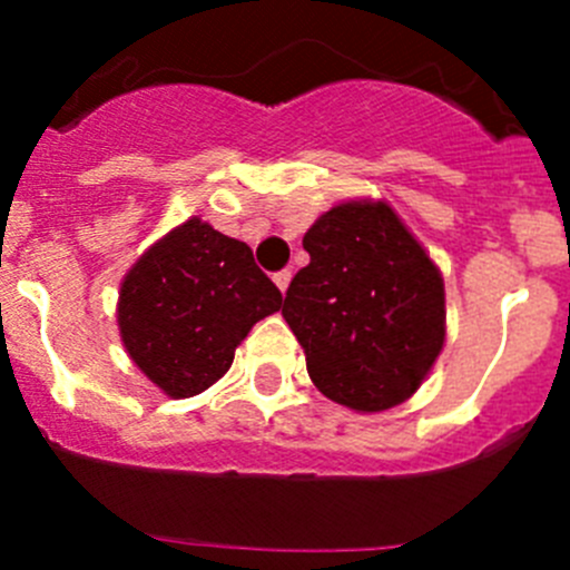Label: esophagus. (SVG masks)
Instances as JSON below:
<instances>
[{"mask_svg": "<svg viewBox=\"0 0 570 570\" xmlns=\"http://www.w3.org/2000/svg\"><path fill=\"white\" fill-rule=\"evenodd\" d=\"M291 276H294V274H291V271H288V268H285V271H276V274H274V282H276V288H279V291H282V294H285V291H288V285H291Z\"/></svg>", "mask_w": 570, "mask_h": 570, "instance_id": "obj_1", "label": "esophagus"}]
</instances>
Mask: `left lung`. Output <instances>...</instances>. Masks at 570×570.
<instances>
[{
	"label": "left lung",
	"instance_id": "obj_1",
	"mask_svg": "<svg viewBox=\"0 0 570 570\" xmlns=\"http://www.w3.org/2000/svg\"><path fill=\"white\" fill-rule=\"evenodd\" d=\"M311 262L291 279L282 316L314 385L362 414L414 394L445 342V285L385 203H342L308 228Z\"/></svg>",
	"mask_w": 570,
	"mask_h": 570
}]
</instances>
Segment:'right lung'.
Returning <instances> with one entry per match:
<instances>
[{
  "instance_id": "add662e5",
  "label": "right lung",
  "mask_w": 570,
  "mask_h": 570,
  "mask_svg": "<svg viewBox=\"0 0 570 570\" xmlns=\"http://www.w3.org/2000/svg\"><path fill=\"white\" fill-rule=\"evenodd\" d=\"M282 294L245 242L188 219L150 245L119 288L116 322L136 367L174 400L203 394Z\"/></svg>"
}]
</instances>
